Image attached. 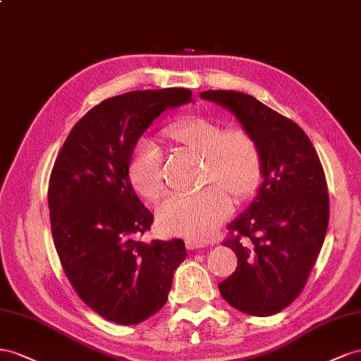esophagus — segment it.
Wrapping results in <instances>:
<instances>
[{
	"instance_id": "34e87169",
	"label": "esophagus",
	"mask_w": 361,
	"mask_h": 361,
	"mask_svg": "<svg viewBox=\"0 0 361 361\" xmlns=\"http://www.w3.org/2000/svg\"><path fill=\"white\" fill-rule=\"evenodd\" d=\"M186 246L189 250H200V248H204V246H207V243L204 242H198V240H193V239H189L186 242Z\"/></svg>"
}]
</instances>
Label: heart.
Returning a JSON list of instances; mask_svg holds the SVG:
<instances>
[{"label":"heart","instance_id":"b5f03b06","mask_svg":"<svg viewBox=\"0 0 361 361\" xmlns=\"http://www.w3.org/2000/svg\"><path fill=\"white\" fill-rule=\"evenodd\" d=\"M166 137L202 160L201 184L190 195H169L157 205L161 226L172 234L193 240L210 238L228 218L231 195L245 201L262 180V151L252 133L245 128L226 130L222 123L195 116L166 128ZM130 180L145 198H157L164 189L163 152L154 140L140 137L131 152Z\"/></svg>","mask_w":361,"mask_h":361}]
</instances>
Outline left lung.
<instances>
[{"label":"left lung","mask_w":361,"mask_h":361,"mask_svg":"<svg viewBox=\"0 0 361 361\" xmlns=\"http://www.w3.org/2000/svg\"><path fill=\"white\" fill-rule=\"evenodd\" d=\"M200 97L228 109L262 151V186L222 243L238 255V267L219 292L239 312L272 316L302 292L324 245L329 219L324 168L304 130L259 99L234 90Z\"/></svg>","instance_id":"obj_1"}]
</instances>
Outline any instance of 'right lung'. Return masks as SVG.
I'll use <instances>...</instances> for the list:
<instances>
[{"mask_svg": "<svg viewBox=\"0 0 361 361\" xmlns=\"http://www.w3.org/2000/svg\"><path fill=\"white\" fill-rule=\"evenodd\" d=\"M190 101L183 87L104 99L71 130L51 172L48 207L60 263L81 301L115 324L156 314L188 255L181 239H136L154 216L133 189L128 166L151 122Z\"/></svg>", "mask_w": 361, "mask_h": 361, "instance_id": "add662e5", "label": "right lung"}]
</instances>
